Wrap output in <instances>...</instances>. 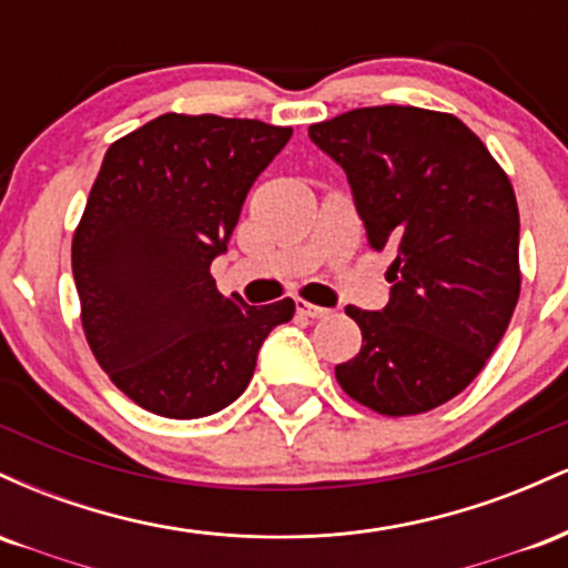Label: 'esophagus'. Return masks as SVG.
<instances>
[{
    "label": "esophagus",
    "mask_w": 568,
    "mask_h": 568,
    "mask_svg": "<svg viewBox=\"0 0 568 568\" xmlns=\"http://www.w3.org/2000/svg\"><path fill=\"white\" fill-rule=\"evenodd\" d=\"M296 310H298V315H304V317H328L331 315V310H325V306H317V304H310V302H304V298H298L296 302Z\"/></svg>",
    "instance_id": "34e87169"
}]
</instances>
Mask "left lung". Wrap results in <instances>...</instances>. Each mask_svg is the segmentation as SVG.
<instances>
[{
    "mask_svg": "<svg viewBox=\"0 0 568 568\" xmlns=\"http://www.w3.org/2000/svg\"><path fill=\"white\" fill-rule=\"evenodd\" d=\"M347 173L376 251L393 253L382 312L347 306L361 352L338 387L382 416L425 414L486 366L520 296L518 202L486 143L454 114L352 109L310 125Z\"/></svg>",
    "mask_w": 568,
    "mask_h": 568,
    "instance_id": "1",
    "label": "left lung"
}]
</instances>
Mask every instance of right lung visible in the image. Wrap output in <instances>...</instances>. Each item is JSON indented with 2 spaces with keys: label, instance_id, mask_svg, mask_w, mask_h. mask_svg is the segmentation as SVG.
I'll use <instances>...</instances> for the list:
<instances>
[{
  "label": "right lung",
  "instance_id": "1",
  "mask_svg": "<svg viewBox=\"0 0 568 568\" xmlns=\"http://www.w3.org/2000/svg\"><path fill=\"white\" fill-rule=\"evenodd\" d=\"M293 128L168 112L116 139L71 240L80 321L98 366L141 408L200 419L243 395L293 298L224 296L226 251L247 189Z\"/></svg>",
  "mask_w": 568,
  "mask_h": 568
}]
</instances>
